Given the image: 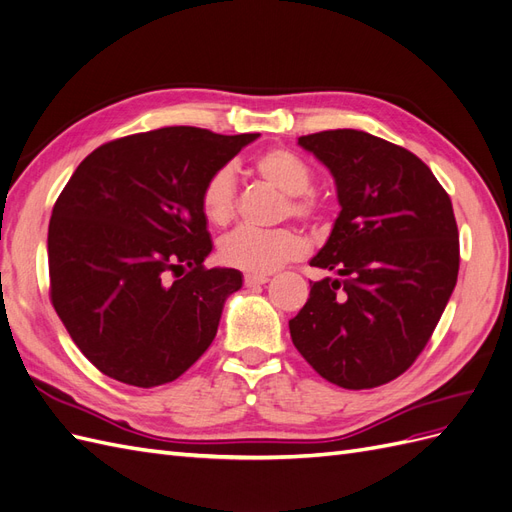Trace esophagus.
I'll return each instance as SVG.
<instances>
[{
  "mask_svg": "<svg viewBox=\"0 0 512 512\" xmlns=\"http://www.w3.org/2000/svg\"><path fill=\"white\" fill-rule=\"evenodd\" d=\"M243 282H245L247 288H256V286L267 284L269 277H267V275H252V273H247V275L243 277Z\"/></svg>",
  "mask_w": 512,
  "mask_h": 512,
  "instance_id": "1",
  "label": "esophagus"
}]
</instances>
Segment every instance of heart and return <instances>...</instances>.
Masks as SVG:
<instances>
[{
	"label": "heart",
	"instance_id": "heart-1",
	"mask_svg": "<svg viewBox=\"0 0 512 512\" xmlns=\"http://www.w3.org/2000/svg\"><path fill=\"white\" fill-rule=\"evenodd\" d=\"M258 177L265 179L286 198V213L292 218L309 220L318 213V203L305 196L312 188V168L297 153L288 149H271L254 162ZM203 211L215 226H224L235 215V175L230 168H220L209 177L203 190ZM305 252V241L297 230H254L237 228L220 241V258L224 265L252 275L273 273L288 260Z\"/></svg>",
	"mask_w": 512,
	"mask_h": 512
}]
</instances>
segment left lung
I'll use <instances>...</instances> for the list:
<instances>
[{
    "mask_svg": "<svg viewBox=\"0 0 512 512\" xmlns=\"http://www.w3.org/2000/svg\"><path fill=\"white\" fill-rule=\"evenodd\" d=\"M299 145L331 170L339 211L309 260L339 277L309 282L288 327L318 374L374 389L416 361L451 299L459 232L451 198L414 153L361 130H327Z\"/></svg>",
    "mask_w": 512,
    "mask_h": 512,
    "instance_id": "obj_1",
    "label": "left lung"
}]
</instances>
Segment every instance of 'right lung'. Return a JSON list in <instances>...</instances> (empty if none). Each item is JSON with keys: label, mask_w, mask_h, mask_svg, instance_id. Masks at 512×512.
I'll return each mask as SVG.
<instances>
[{"label": "right lung", "mask_w": 512, "mask_h": 512, "mask_svg": "<svg viewBox=\"0 0 512 512\" xmlns=\"http://www.w3.org/2000/svg\"><path fill=\"white\" fill-rule=\"evenodd\" d=\"M258 136L160 128L106 143L74 170L49 224L51 301L104 376L151 389L211 346L243 275L203 265V190Z\"/></svg>", "instance_id": "right-lung-1"}]
</instances>
